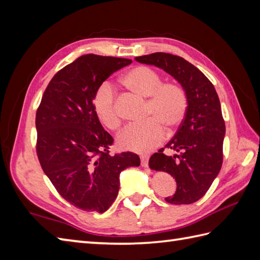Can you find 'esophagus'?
<instances>
[{
  "instance_id": "esophagus-1",
  "label": "esophagus",
  "mask_w": 260,
  "mask_h": 260,
  "mask_svg": "<svg viewBox=\"0 0 260 260\" xmlns=\"http://www.w3.org/2000/svg\"><path fill=\"white\" fill-rule=\"evenodd\" d=\"M141 165L142 167L146 168L148 165V156L147 155H142L141 156Z\"/></svg>"
}]
</instances>
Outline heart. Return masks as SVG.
<instances>
[{"label":"heart","instance_id":"b5f03b06","mask_svg":"<svg viewBox=\"0 0 260 260\" xmlns=\"http://www.w3.org/2000/svg\"><path fill=\"white\" fill-rule=\"evenodd\" d=\"M121 84L142 98H147L145 118L142 124L131 125L117 137V144L125 151L147 153L164 139V128L178 127L187 110V95L178 82H162L158 73L144 66L132 68L121 77ZM92 108L101 123L110 131H117L121 119L116 106L113 88L108 84L98 87L92 97Z\"/></svg>","mask_w":260,"mask_h":260}]
</instances>
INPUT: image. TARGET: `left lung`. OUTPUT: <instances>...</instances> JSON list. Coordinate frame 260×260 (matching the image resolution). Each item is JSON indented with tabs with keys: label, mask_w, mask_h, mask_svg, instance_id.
<instances>
[{
	"label": "left lung",
	"mask_w": 260,
	"mask_h": 260,
	"mask_svg": "<svg viewBox=\"0 0 260 260\" xmlns=\"http://www.w3.org/2000/svg\"><path fill=\"white\" fill-rule=\"evenodd\" d=\"M136 61L163 69L178 80L187 95V110L178 132L165 147L151 156L152 170L163 171L176 181L172 204H190L206 194L222 165L225 125L218 93L212 82L185 59L155 52ZM165 148L174 152L167 154Z\"/></svg>",
	"instance_id": "8db88e82"
}]
</instances>
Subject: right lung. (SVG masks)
Returning <instances> with one entry per match:
<instances>
[{
    "mask_svg": "<svg viewBox=\"0 0 260 260\" xmlns=\"http://www.w3.org/2000/svg\"><path fill=\"white\" fill-rule=\"evenodd\" d=\"M131 59L85 54L49 82L36 115L37 155L43 172L66 201L103 213L119 190V174L140 167L137 154L110 155L114 139L92 108L98 87Z\"/></svg>",
    "mask_w": 260,
    "mask_h": 260,
    "instance_id": "add662e5",
    "label": "right lung"
}]
</instances>
